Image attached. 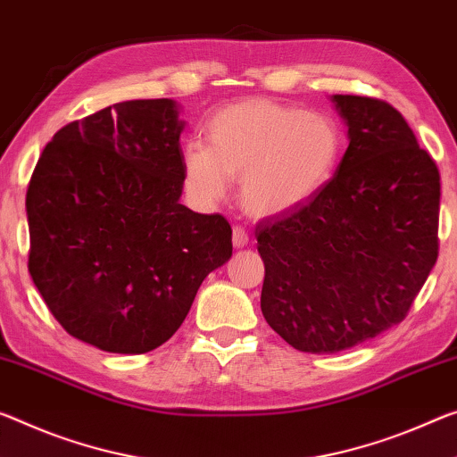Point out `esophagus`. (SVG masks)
<instances>
[{
	"label": "esophagus",
	"mask_w": 457,
	"mask_h": 457,
	"mask_svg": "<svg viewBox=\"0 0 457 457\" xmlns=\"http://www.w3.org/2000/svg\"><path fill=\"white\" fill-rule=\"evenodd\" d=\"M231 242H234V248H244V245H248L250 242L248 231L240 226H236L234 231H231Z\"/></svg>",
	"instance_id": "obj_1"
}]
</instances>
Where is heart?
<instances>
[{
  "label": "heart",
  "mask_w": 457,
  "mask_h": 457,
  "mask_svg": "<svg viewBox=\"0 0 457 457\" xmlns=\"http://www.w3.org/2000/svg\"><path fill=\"white\" fill-rule=\"evenodd\" d=\"M207 144L183 150L187 193L201 207L228 197L240 179V203L252 217H277L313 201L336 175L344 136L320 112L250 99L217 112Z\"/></svg>",
  "instance_id": "obj_1"
}]
</instances>
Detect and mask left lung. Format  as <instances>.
Instances as JSON below:
<instances>
[{"mask_svg": "<svg viewBox=\"0 0 457 457\" xmlns=\"http://www.w3.org/2000/svg\"><path fill=\"white\" fill-rule=\"evenodd\" d=\"M347 150L331 183L256 226L268 325L336 353L401 323L437 260L439 170L393 105L331 96Z\"/></svg>", "mask_w": 457, "mask_h": 457, "instance_id": "left-lung-1", "label": "left lung"}]
</instances>
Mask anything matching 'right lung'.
Wrapping results in <instances>:
<instances>
[{
    "label": "right lung",
    "mask_w": 457,
    "mask_h": 457,
    "mask_svg": "<svg viewBox=\"0 0 457 457\" xmlns=\"http://www.w3.org/2000/svg\"><path fill=\"white\" fill-rule=\"evenodd\" d=\"M179 113L172 99H134L71 121L28 185L34 285L67 333L104 352L162 345L231 258L226 217L180 203Z\"/></svg>",
    "instance_id": "right-lung-1"
}]
</instances>
